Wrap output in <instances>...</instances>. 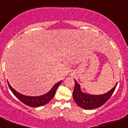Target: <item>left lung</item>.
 Instances as JSON below:
<instances>
[{
	"label": "left lung",
	"mask_w": 128,
	"mask_h": 128,
	"mask_svg": "<svg viewBox=\"0 0 128 128\" xmlns=\"http://www.w3.org/2000/svg\"><path fill=\"white\" fill-rule=\"evenodd\" d=\"M74 82L75 86L72 94L74 100L80 107L88 110L98 108L104 104L111 97L117 86L116 84L113 88H112V90L104 94L97 96L83 93L81 91L80 86L77 83L75 80Z\"/></svg>",
	"instance_id": "1"
}]
</instances>
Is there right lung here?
I'll return each mask as SVG.
<instances>
[{"label": "right lung", "mask_w": 128, "mask_h": 128, "mask_svg": "<svg viewBox=\"0 0 128 128\" xmlns=\"http://www.w3.org/2000/svg\"><path fill=\"white\" fill-rule=\"evenodd\" d=\"M62 82V81H60V82H58L57 84H55L54 86V87L51 89V90L49 92H48L47 94H46L41 96H36V97L26 96L21 94L18 92H16L14 88H12L11 86L10 85L8 82V84L10 89L12 91V92L13 93L14 95L22 101V103H24V104L27 105V106H32V107H38V106H43V105L47 104L48 103H49L50 101H51L52 99L55 96L57 89H58L59 86L61 84Z\"/></svg>", "instance_id": "obj_1"}]
</instances>
